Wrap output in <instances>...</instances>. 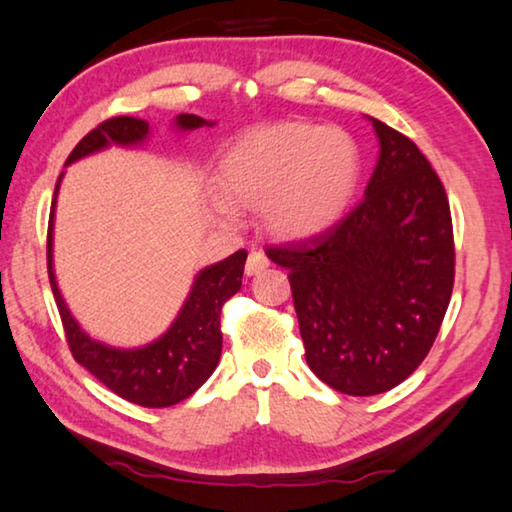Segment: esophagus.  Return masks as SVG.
Instances as JSON below:
<instances>
[{"instance_id":"1","label":"esophagus","mask_w":512,"mask_h":512,"mask_svg":"<svg viewBox=\"0 0 512 512\" xmlns=\"http://www.w3.org/2000/svg\"><path fill=\"white\" fill-rule=\"evenodd\" d=\"M269 257H266L262 250H250L248 255V262H246V275L250 278V275H257L262 273L264 269H269Z\"/></svg>"}]
</instances>
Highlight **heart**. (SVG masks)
<instances>
[{"instance_id":"1","label":"heart","mask_w":512,"mask_h":512,"mask_svg":"<svg viewBox=\"0 0 512 512\" xmlns=\"http://www.w3.org/2000/svg\"><path fill=\"white\" fill-rule=\"evenodd\" d=\"M358 177V145L344 129L285 123L225 154L212 207L225 223L237 221V207H259L275 237L312 239L346 214Z\"/></svg>"}]
</instances>
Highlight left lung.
Instances as JSON below:
<instances>
[{"instance_id": "1", "label": "left lung", "mask_w": 512, "mask_h": 512, "mask_svg": "<svg viewBox=\"0 0 512 512\" xmlns=\"http://www.w3.org/2000/svg\"><path fill=\"white\" fill-rule=\"evenodd\" d=\"M369 120L380 150L360 205L319 237L266 250L289 271L307 364L351 396L383 394L424 362L456 259L440 177L408 136Z\"/></svg>"}]
</instances>
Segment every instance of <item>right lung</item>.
Returning <instances> with one entry per match:
<instances>
[{
	"mask_svg": "<svg viewBox=\"0 0 512 512\" xmlns=\"http://www.w3.org/2000/svg\"><path fill=\"white\" fill-rule=\"evenodd\" d=\"M212 125L216 123L193 116V113H180L173 120V129L177 134ZM150 134L148 120L132 116L111 118L77 143V148L70 152L66 166L91 157V154L109 150L111 145L143 148ZM61 180L63 173L56 182L50 227H47V273H50V285L56 305H59L72 355L104 387H109L113 394H118L120 399L129 403L143 405V408H168V405L189 399L196 389L207 383V378L212 376L218 360H221V307L227 298L241 289L243 264H246L248 253L237 250L234 255L221 259V262L200 269L193 278V285L184 298L180 312L157 339L132 348L100 342V339L91 337L79 326V321L72 316L66 298L61 294L59 282H56L54 214Z\"/></svg>",
	"mask_w": 512,
	"mask_h": 512,
	"instance_id": "add662e5",
	"label": "right lung"
}]
</instances>
